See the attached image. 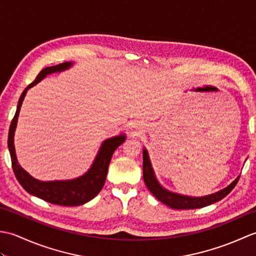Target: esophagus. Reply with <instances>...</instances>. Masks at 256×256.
Instances as JSON below:
<instances>
[{"instance_id":"34e87169","label":"esophagus","mask_w":256,"mask_h":256,"mask_svg":"<svg viewBox=\"0 0 256 256\" xmlns=\"http://www.w3.org/2000/svg\"><path fill=\"white\" fill-rule=\"evenodd\" d=\"M133 128H135V126H133Z\"/></svg>"}]
</instances>
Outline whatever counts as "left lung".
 <instances>
[{
    "mask_svg": "<svg viewBox=\"0 0 256 256\" xmlns=\"http://www.w3.org/2000/svg\"><path fill=\"white\" fill-rule=\"evenodd\" d=\"M143 178L146 187L148 188L150 192L153 194V196L162 201V204L170 206L172 209H178V210H187V209H198L204 208L209 204L214 202H218L221 199H224L226 196L231 192V190L236 186V184L240 179L238 176L234 182H232L229 186L224 189H221L220 192L211 194L208 196H204V197H189V196H184L172 192L170 190L162 187V184L157 182L155 177V174L152 167L148 153L146 148L143 150Z\"/></svg>",
    "mask_w": 256,
    "mask_h": 256,
    "instance_id": "1",
    "label": "left lung"
}]
</instances>
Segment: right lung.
I'll return each mask as SVG.
<instances>
[{"label": "right lung", "mask_w": 256, "mask_h": 256, "mask_svg": "<svg viewBox=\"0 0 256 256\" xmlns=\"http://www.w3.org/2000/svg\"><path fill=\"white\" fill-rule=\"evenodd\" d=\"M72 66V62H62L57 64V66L46 67L38 74L35 81H32L30 84L27 86V88L20 94L18 108H16L15 116L12 120V123H10L8 138V145L10 154V160H12L13 170L16 179L22 184V187L28 194L36 196V197L45 200L47 202L67 206L84 204L91 199H94L101 192L103 184L106 182L108 164H110L114 150L125 140L124 134H120L118 136H113L106 140L102 143L94 162H92L91 167L89 168V170L84 174L82 176L74 179H69V180L42 182L32 177L28 172L20 167L15 154L14 133L16 124H18V118L22 103H23L27 90L40 82L47 74L64 72V70H66Z\"/></svg>", "instance_id": "right-lung-1"}]
</instances>
